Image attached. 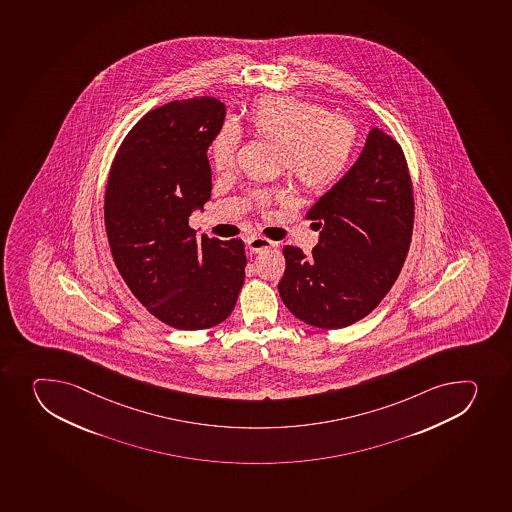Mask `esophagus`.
I'll use <instances>...</instances> for the list:
<instances>
[{"label": "esophagus", "instance_id": "obj_1", "mask_svg": "<svg viewBox=\"0 0 512 512\" xmlns=\"http://www.w3.org/2000/svg\"><path fill=\"white\" fill-rule=\"evenodd\" d=\"M245 243H247V248L252 253L262 252V250H267V248H272L275 245V242H272L269 238L259 237V235L248 237Z\"/></svg>", "mask_w": 512, "mask_h": 512}]
</instances>
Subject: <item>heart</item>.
I'll use <instances>...</instances> for the list:
<instances>
[{"mask_svg": "<svg viewBox=\"0 0 512 512\" xmlns=\"http://www.w3.org/2000/svg\"><path fill=\"white\" fill-rule=\"evenodd\" d=\"M247 123L255 137L279 143L280 168H287L307 192H324L334 185L354 153V125L299 98H260L250 108ZM237 148V130L225 123L210 147L213 165L218 170L232 167Z\"/></svg>", "mask_w": 512, "mask_h": 512, "instance_id": "1", "label": "heart"}]
</instances>
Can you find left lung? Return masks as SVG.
I'll list each match as a JSON object with an SVG mask.
<instances>
[{
	"mask_svg": "<svg viewBox=\"0 0 512 512\" xmlns=\"http://www.w3.org/2000/svg\"><path fill=\"white\" fill-rule=\"evenodd\" d=\"M307 217L319 243L310 255L285 245L279 294L305 324L344 329L384 299L409 250L414 197L399 143L372 128L354 165Z\"/></svg>",
	"mask_w": 512,
	"mask_h": 512,
	"instance_id": "8db88e82",
	"label": "left lung"
}]
</instances>
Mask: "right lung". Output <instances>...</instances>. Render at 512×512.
<instances>
[{
  "instance_id": "right-lung-1",
  "label": "right lung",
  "mask_w": 512,
  "mask_h": 512,
  "mask_svg": "<svg viewBox=\"0 0 512 512\" xmlns=\"http://www.w3.org/2000/svg\"><path fill=\"white\" fill-rule=\"evenodd\" d=\"M217 98L148 112L123 140L105 195L113 260L133 295L158 320L202 330L232 314L245 279L243 242L188 227L212 192L207 150L223 127Z\"/></svg>"
}]
</instances>
